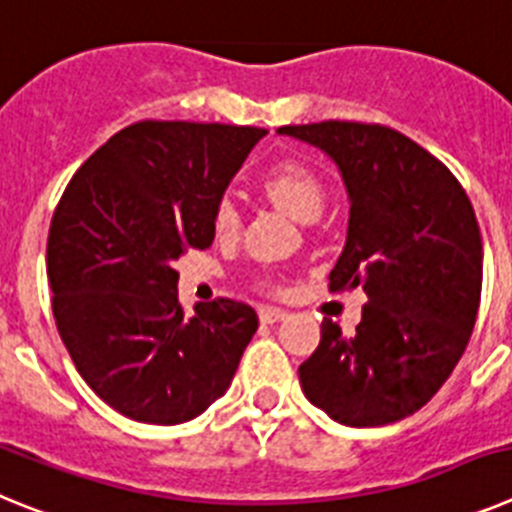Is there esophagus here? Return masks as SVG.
<instances>
[{"mask_svg":"<svg viewBox=\"0 0 512 512\" xmlns=\"http://www.w3.org/2000/svg\"><path fill=\"white\" fill-rule=\"evenodd\" d=\"M259 318L261 323H279V320L287 318V312L279 310V307H259Z\"/></svg>","mask_w":512,"mask_h":512,"instance_id":"1","label":"esophagus"}]
</instances>
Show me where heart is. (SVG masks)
Here are the masks:
<instances>
[{
    "mask_svg": "<svg viewBox=\"0 0 512 512\" xmlns=\"http://www.w3.org/2000/svg\"><path fill=\"white\" fill-rule=\"evenodd\" d=\"M264 192L297 220H315L323 212L328 192L315 171L302 161H279L264 176ZM217 235H233L241 228V207L233 194H223L212 215Z\"/></svg>",
    "mask_w": 512,
    "mask_h": 512,
    "instance_id": "b5f03b06",
    "label": "heart"
}]
</instances>
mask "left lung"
Here are the masks:
<instances>
[{"instance_id": "left-lung-1", "label": "left lung", "mask_w": 512, "mask_h": 512, "mask_svg": "<svg viewBox=\"0 0 512 512\" xmlns=\"http://www.w3.org/2000/svg\"><path fill=\"white\" fill-rule=\"evenodd\" d=\"M336 161L348 233L330 292L369 297L354 336L330 318L300 366L307 400L354 428L420 410L459 364L482 295V235L454 174L408 135L377 122L284 125Z\"/></svg>"}]
</instances>
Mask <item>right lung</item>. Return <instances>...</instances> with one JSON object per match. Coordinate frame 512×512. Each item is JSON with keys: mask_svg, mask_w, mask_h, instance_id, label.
<instances>
[{"mask_svg": "<svg viewBox=\"0 0 512 512\" xmlns=\"http://www.w3.org/2000/svg\"><path fill=\"white\" fill-rule=\"evenodd\" d=\"M261 128L143 120L84 161L48 233L53 318L76 372L112 410L176 425L230 387L259 328L246 302L179 305L174 261L215 241L217 200Z\"/></svg>", "mask_w": 512, "mask_h": 512, "instance_id": "obj_1", "label": "right lung"}]
</instances>
